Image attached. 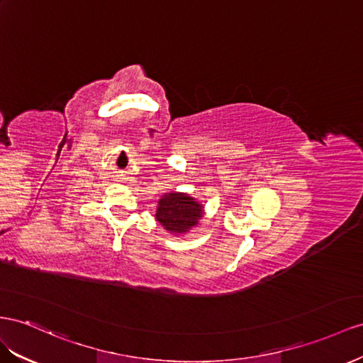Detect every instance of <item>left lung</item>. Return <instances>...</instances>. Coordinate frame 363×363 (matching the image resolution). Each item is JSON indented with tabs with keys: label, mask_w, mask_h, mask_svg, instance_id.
<instances>
[{
	"label": "left lung",
	"mask_w": 363,
	"mask_h": 363,
	"mask_svg": "<svg viewBox=\"0 0 363 363\" xmlns=\"http://www.w3.org/2000/svg\"><path fill=\"white\" fill-rule=\"evenodd\" d=\"M202 218V206L182 193L164 194L157 203L156 219L172 233H187Z\"/></svg>",
	"instance_id": "1"
}]
</instances>
